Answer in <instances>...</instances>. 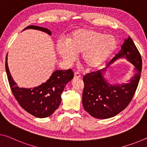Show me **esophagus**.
<instances>
[{"mask_svg":"<svg viewBox=\"0 0 147 147\" xmlns=\"http://www.w3.org/2000/svg\"><path fill=\"white\" fill-rule=\"evenodd\" d=\"M74 78L75 79H80L81 78V75L79 72H75L74 73Z\"/></svg>","mask_w":147,"mask_h":147,"instance_id":"esophagus-1","label":"esophagus"}]
</instances>
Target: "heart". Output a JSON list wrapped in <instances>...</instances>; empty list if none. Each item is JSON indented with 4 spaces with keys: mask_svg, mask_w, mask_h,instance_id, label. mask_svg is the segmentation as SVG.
Listing matches in <instances>:
<instances>
[{
    "mask_svg": "<svg viewBox=\"0 0 147 147\" xmlns=\"http://www.w3.org/2000/svg\"><path fill=\"white\" fill-rule=\"evenodd\" d=\"M116 39L90 29H81L71 33L67 40L60 39L57 50L63 60L71 63L81 53V60L88 69L102 64L116 48Z\"/></svg>",
    "mask_w": 147,
    "mask_h": 147,
    "instance_id": "1",
    "label": "heart"
}]
</instances>
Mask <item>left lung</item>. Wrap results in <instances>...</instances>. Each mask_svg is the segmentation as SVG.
I'll use <instances>...</instances> for the list:
<instances>
[{"instance_id": "8db88e82", "label": "left lung", "mask_w": 147, "mask_h": 147, "mask_svg": "<svg viewBox=\"0 0 147 147\" xmlns=\"http://www.w3.org/2000/svg\"><path fill=\"white\" fill-rule=\"evenodd\" d=\"M122 57H125L135 67V75L129 83L121 85L109 84L103 77L107 67L83 76V106L85 111L94 118L107 119L116 116L127 107L134 97L141 77L142 59L129 36L124 40L121 50L107 66Z\"/></svg>"}]
</instances>
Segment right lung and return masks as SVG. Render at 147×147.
Segmentation results:
<instances>
[{
  "label": "right lung",
  "mask_w": 147,
  "mask_h": 147,
  "mask_svg": "<svg viewBox=\"0 0 147 147\" xmlns=\"http://www.w3.org/2000/svg\"><path fill=\"white\" fill-rule=\"evenodd\" d=\"M27 29H37L49 35L51 31L49 29L36 26H29ZM6 71L10 89L15 98L22 108L37 118H47L55 112L60 105L61 94L69 81L74 78V72L71 69L56 70L46 82L39 86L30 89L20 88L11 76L9 71L7 56L6 57Z\"/></svg>",
  "instance_id": "add662e5"
}]
</instances>
